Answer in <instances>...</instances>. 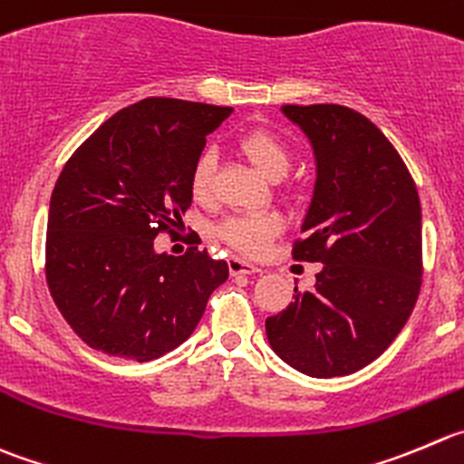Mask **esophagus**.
<instances>
[{
    "label": "esophagus",
    "instance_id": "1",
    "mask_svg": "<svg viewBox=\"0 0 464 464\" xmlns=\"http://www.w3.org/2000/svg\"><path fill=\"white\" fill-rule=\"evenodd\" d=\"M227 266H229V273H232V276H250V273L262 271L259 266H255V264L246 262V259H241V257H232L227 262Z\"/></svg>",
    "mask_w": 464,
    "mask_h": 464
}]
</instances>
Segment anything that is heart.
I'll return each instance as SVG.
<instances>
[{
    "mask_svg": "<svg viewBox=\"0 0 464 464\" xmlns=\"http://www.w3.org/2000/svg\"><path fill=\"white\" fill-rule=\"evenodd\" d=\"M241 152L250 159L255 169L268 179L285 178L291 166V150L285 140L271 130H250L237 140ZM211 178H214V154L200 152L196 157L188 173V188L198 202H205L211 193ZM280 232V220L271 214L250 216H227L216 227V235L232 248L246 255H259L276 239Z\"/></svg>",
    "mask_w": 464,
    "mask_h": 464,
    "instance_id": "obj_1",
    "label": "heart"
}]
</instances>
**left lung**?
<instances>
[{
	"mask_svg": "<svg viewBox=\"0 0 464 464\" xmlns=\"http://www.w3.org/2000/svg\"><path fill=\"white\" fill-rule=\"evenodd\" d=\"M312 140L316 184L294 259L321 262L314 289L266 319L273 351L312 378L348 376L403 330L421 289V205L394 145L339 104H286Z\"/></svg>",
	"mask_w": 464,
	"mask_h": 464,
	"instance_id": "obj_1",
	"label": "left lung"
}]
</instances>
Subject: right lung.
<instances>
[{
	"instance_id": "obj_1",
	"label": "right lung",
	"mask_w": 464,
	"mask_h": 464,
	"mask_svg": "<svg viewBox=\"0 0 464 464\" xmlns=\"http://www.w3.org/2000/svg\"><path fill=\"white\" fill-rule=\"evenodd\" d=\"M229 107L145 97L97 127L61 170L50 200L45 276L83 343L157 360L187 342L229 268L205 250L154 253L191 207L188 173Z\"/></svg>"
}]
</instances>
